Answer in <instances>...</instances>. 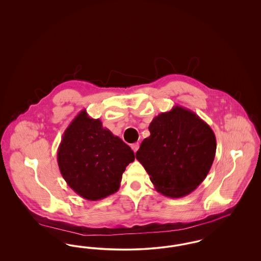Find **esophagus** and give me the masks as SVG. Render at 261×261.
I'll list each match as a JSON object with an SVG mask.
<instances>
[{
    "label": "esophagus",
    "instance_id": "obj_1",
    "mask_svg": "<svg viewBox=\"0 0 261 261\" xmlns=\"http://www.w3.org/2000/svg\"><path fill=\"white\" fill-rule=\"evenodd\" d=\"M140 148V144L139 143H134L131 145V149L134 150V152H136L137 150Z\"/></svg>",
    "mask_w": 261,
    "mask_h": 261
}]
</instances>
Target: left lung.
Segmentation results:
<instances>
[{
  "instance_id": "1",
  "label": "left lung",
  "mask_w": 261,
  "mask_h": 261,
  "mask_svg": "<svg viewBox=\"0 0 261 261\" xmlns=\"http://www.w3.org/2000/svg\"><path fill=\"white\" fill-rule=\"evenodd\" d=\"M136 159L155 190L165 197L188 196L205 179L216 152L211 126L180 106L155 116Z\"/></svg>"
}]
</instances>
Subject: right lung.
<instances>
[{
  "label": "right lung",
  "instance_id": "obj_1",
  "mask_svg": "<svg viewBox=\"0 0 261 261\" xmlns=\"http://www.w3.org/2000/svg\"><path fill=\"white\" fill-rule=\"evenodd\" d=\"M134 160L131 148L85 110L65 129L58 149L63 179L88 200L105 199L117 192L126 166Z\"/></svg>",
  "mask_w": 261,
  "mask_h": 261
}]
</instances>
